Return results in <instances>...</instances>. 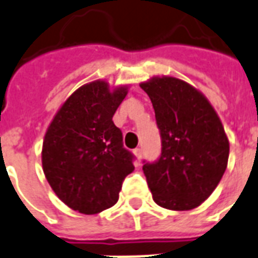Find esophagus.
I'll use <instances>...</instances> for the list:
<instances>
[{
    "instance_id": "1",
    "label": "esophagus",
    "mask_w": 258,
    "mask_h": 258,
    "mask_svg": "<svg viewBox=\"0 0 258 258\" xmlns=\"http://www.w3.org/2000/svg\"><path fill=\"white\" fill-rule=\"evenodd\" d=\"M135 155H136L137 160H139V162H140L141 158H143V151H141L140 148H136V150H135Z\"/></svg>"
}]
</instances>
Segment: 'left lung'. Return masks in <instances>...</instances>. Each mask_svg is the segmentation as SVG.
<instances>
[{
	"instance_id": "8db88e82",
	"label": "left lung",
	"mask_w": 258,
	"mask_h": 258,
	"mask_svg": "<svg viewBox=\"0 0 258 258\" xmlns=\"http://www.w3.org/2000/svg\"><path fill=\"white\" fill-rule=\"evenodd\" d=\"M140 87L148 94L160 131L162 154L145 174L152 199L173 211H189L218 186L230 144L220 118L200 91L175 77H152Z\"/></svg>"
}]
</instances>
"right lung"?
<instances>
[{"mask_svg": "<svg viewBox=\"0 0 258 258\" xmlns=\"http://www.w3.org/2000/svg\"><path fill=\"white\" fill-rule=\"evenodd\" d=\"M127 87L106 81L83 85L65 100L44 135L42 166L58 199L80 214L94 215L118 201L122 182L135 170L113 115Z\"/></svg>", "mask_w": 258, "mask_h": 258, "instance_id": "1", "label": "right lung"}]
</instances>
